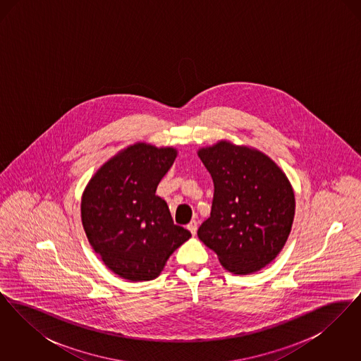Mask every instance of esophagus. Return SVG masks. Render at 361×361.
I'll use <instances>...</instances> for the list:
<instances>
[{"instance_id": "obj_1", "label": "esophagus", "mask_w": 361, "mask_h": 361, "mask_svg": "<svg viewBox=\"0 0 361 361\" xmlns=\"http://www.w3.org/2000/svg\"><path fill=\"white\" fill-rule=\"evenodd\" d=\"M187 227H188L189 231L195 235L196 231H197V221H190V224H189Z\"/></svg>"}]
</instances>
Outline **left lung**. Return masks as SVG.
Returning a JSON list of instances; mask_svg holds the SVG:
<instances>
[{
	"mask_svg": "<svg viewBox=\"0 0 361 361\" xmlns=\"http://www.w3.org/2000/svg\"><path fill=\"white\" fill-rule=\"evenodd\" d=\"M214 181L211 215L197 237L227 271L249 275L281 252L291 231L295 195L268 155L221 140L197 152Z\"/></svg>",
	"mask_w": 361,
	"mask_h": 361,
	"instance_id": "8db88e82",
	"label": "left lung"
}]
</instances>
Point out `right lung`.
Segmentation results:
<instances>
[{
  "instance_id": "add662e5",
  "label": "right lung",
  "mask_w": 361,
  "mask_h": 361,
  "mask_svg": "<svg viewBox=\"0 0 361 361\" xmlns=\"http://www.w3.org/2000/svg\"><path fill=\"white\" fill-rule=\"evenodd\" d=\"M176 157L173 147L131 145L106 161L84 190L81 219L87 240L126 280H153L190 237L173 224L166 202L155 195Z\"/></svg>"
}]
</instances>
